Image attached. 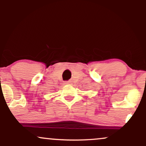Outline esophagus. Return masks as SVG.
Segmentation results:
<instances>
[{
	"instance_id": "34e87169",
	"label": "esophagus",
	"mask_w": 146,
	"mask_h": 146,
	"mask_svg": "<svg viewBox=\"0 0 146 146\" xmlns=\"http://www.w3.org/2000/svg\"><path fill=\"white\" fill-rule=\"evenodd\" d=\"M71 84L70 82H64V84Z\"/></svg>"
}]
</instances>
